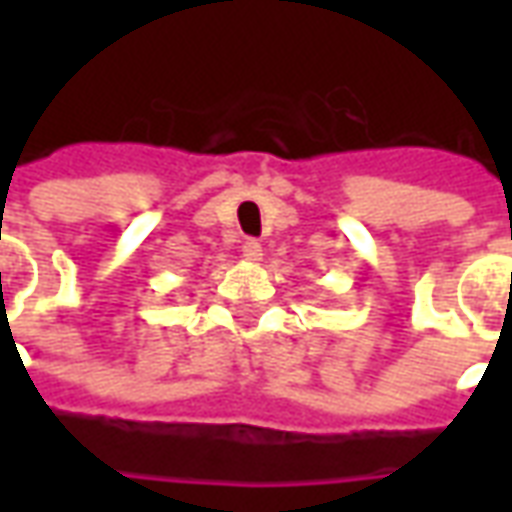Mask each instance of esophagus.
<instances>
[{
	"instance_id": "esophagus-1",
	"label": "esophagus",
	"mask_w": 512,
	"mask_h": 512,
	"mask_svg": "<svg viewBox=\"0 0 512 512\" xmlns=\"http://www.w3.org/2000/svg\"><path fill=\"white\" fill-rule=\"evenodd\" d=\"M244 257L249 263H257V260H263V246L257 244L255 238H246L244 241Z\"/></svg>"
}]
</instances>
